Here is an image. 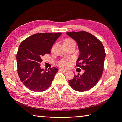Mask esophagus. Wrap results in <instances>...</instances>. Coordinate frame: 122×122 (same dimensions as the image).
Wrapping results in <instances>:
<instances>
[{
	"instance_id": "esophagus-1",
	"label": "esophagus",
	"mask_w": 122,
	"mask_h": 122,
	"mask_svg": "<svg viewBox=\"0 0 122 122\" xmlns=\"http://www.w3.org/2000/svg\"><path fill=\"white\" fill-rule=\"evenodd\" d=\"M60 70V71L62 72H64V73H65V72H67V70H65V69H61L59 70Z\"/></svg>"
}]
</instances>
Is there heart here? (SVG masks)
Masks as SVG:
<instances>
[{
	"label": "heart",
	"mask_w": 122,
	"mask_h": 122,
	"mask_svg": "<svg viewBox=\"0 0 122 122\" xmlns=\"http://www.w3.org/2000/svg\"><path fill=\"white\" fill-rule=\"evenodd\" d=\"M72 43H75L74 41L71 39H66L63 43V45L65 44H69ZM71 61L70 59H64L59 62L58 65L61 67L62 68H68L71 65Z\"/></svg>",
	"instance_id": "b5f03b06"
}]
</instances>
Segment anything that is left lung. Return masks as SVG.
<instances>
[{"instance_id":"obj_1","label":"left lung","mask_w":122,"mask_h":122,"mask_svg":"<svg viewBox=\"0 0 122 122\" xmlns=\"http://www.w3.org/2000/svg\"><path fill=\"white\" fill-rule=\"evenodd\" d=\"M76 41L80 51L76 66L84 70L82 75H74L69 80L74 90L82 92L93 88L102 75L104 69L105 52L104 46L94 36L84 31L66 33Z\"/></svg>"}]
</instances>
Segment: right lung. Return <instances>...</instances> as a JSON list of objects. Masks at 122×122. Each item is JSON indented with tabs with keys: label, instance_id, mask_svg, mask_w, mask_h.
Wrapping results in <instances>:
<instances>
[{
	"label": "right lung",
	"instance_id": "1",
	"mask_svg": "<svg viewBox=\"0 0 122 122\" xmlns=\"http://www.w3.org/2000/svg\"><path fill=\"white\" fill-rule=\"evenodd\" d=\"M62 34L38 33L21 42L17 53L18 74L25 86L33 92L46 90L52 83L58 69L40 67L42 57L50 54L53 44Z\"/></svg>",
	"mask_w": 122,
	"mask_h": 122
}]
</instances>
